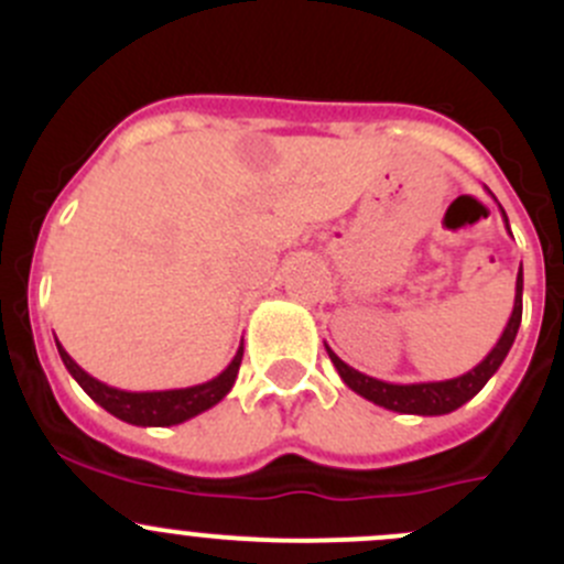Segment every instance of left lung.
<instances>
[{"instance_id":"left-lung-1","label":"left lung","mask_w":564,"mask_h":564,"mask_svg":"<svg viewBox=\"0 0 564 564\" xmlns=\"http://www.w3.org/2000/svg\"><path fill=\"white\" fill-rule=\"evenodd\" d=\"M499 209H502V204H499ZM502 218H505V226H508V215H505V209H502ZM521 294H524V270H519V278H516L513 314H510L508 324H505L497 346H494V349L488 351V355L482 357L471 371L460 373L456 379H445V382H414V384L382 382V379H373L368 377V373H360L351 366H346V362L340 360L327 344H324V349H327L329 360H333L335 371H338V377L344 379L346 388H351L357 395L366 398V401L377 403V406H384L398 414H420V417L451 414L486 388L488 379L499 371V366H502L505 357H508L521 324Z\"/></svg>"}]
</instances>
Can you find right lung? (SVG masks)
<instances>
[{
	"mask_svg": "<svg viewBox=\"0 0 564 564\" xmlns=\"http://www.w3.org/2000/svg\"><path fill=\"white\" fill-rule=\"evenodd\" d=\"M56 349H59L62 362L70 371V377L82 384V390L93 398L98 406H104L108 414L124 420L130 425H155V429H163V425H180L185 420L196 417V414L207 412L215 403L224 401L229 395V390L235 388L237 371H240L242 362V344L237 349L235 360L224 368L215 379L204 384H193V388L182 390H152V392H130V390H117L108 388V384L100 382V379L89 377L65 349L56 340Z\"/></svg>",
	"mask_w": 564,
	"mask_h": 564,
	"instance_id": "right-lung-1",
	"label": "right lung"
}]
</instances>
